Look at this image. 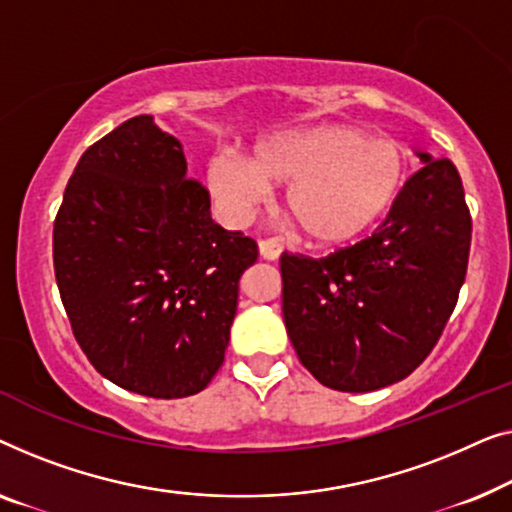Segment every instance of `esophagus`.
Here are the masks:
<instances>
[{
	"mask_svg": "<svg viewBox=\"0 0 512 512\" xmlns=\"http://www.w3.org/2000/svg\"><path fill=\"white\" fill-rule=\"evenodd\" d=\"M280 253H283V241L276 239H262L259 241V255H262V259H269V262H273V259H278Z\"/></svg>",
	"mask_w": 512,
	"mask_h": 512,
	"instance_id": "34e87169",
	"label": "esophagus"
}]
</instances>
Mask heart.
Here are the masks:
<instances>
[{
	"label": "heart",
	"instance_id": "heart-1",
	"mask_svg": "<svg viewBox=\"0 0 512 512\" xmlns=\"http://www.w3.org/2000/svg\"><path fill=\"white\" fill-rule=\"evenodd\" d=\"M410 176L406 148L355 125H320L273 136L246 164L215 155L206 181L229 225L250 218L269 185L285 187V211L308 243L345 246L397 206Z\"/></svg>",
	"mask_w": 512,
	"mask_h": 512
}]
</instances>
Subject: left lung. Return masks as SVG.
Masks as SVG:
<instances>
[{
    "instance_id": "left-lung-1",
    "label": "left lung",
    "mask_w": 512,
    "mask_h": 512,
    "mask_svg": "<svg viewBox=\"0 0 512 512\" xmlns=\"http://www.w3.org/2000/svg\"><path fill=\"white\" fill-rule=\"evenodd\" d=\"M383 225L327 257L283 253V318L299 362L325 387L373 392L420 366L466 278L471 213L450 160L417 153Z\"/></svg>"
}]
</instances>
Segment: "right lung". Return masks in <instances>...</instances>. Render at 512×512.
<instances>
[{
  "instance_id": "add662e5",
  "label": "right lung",
  "mask_w": 512,
  "mask_h": 512,
  "mask_svg": "<svg viewBox=\"0 0 512 512\" xmlns=\"http://www.w3.org/2000/svg\"><path fill=\"white\" fill-rule=\"evenodd\" d=\"M257 243L211 218L181 141L136 115L85 150L53 227L55 280L90 364L122 390L181 399L225 362Z\"/></svg>"
}]
</instances>
